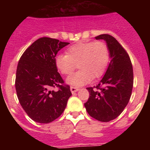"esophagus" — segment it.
Listing matches in <instances>:
<instances>
[{"instance_id":"34e87169","label":"esophagus","mask_w":150,"mask_h":150,"mask_svg":"<svg viewBox=\"0 0 150 150\" xmlns=\"http://www.w3.org/2000/svg\"><path fill=\"white\" fill-rule=\"evenodd\" d=\"M79 90V88H77V87H75V86H71V92H72L73 94L75 93V92H76V91Z\"/></svg>"}]
</instances>
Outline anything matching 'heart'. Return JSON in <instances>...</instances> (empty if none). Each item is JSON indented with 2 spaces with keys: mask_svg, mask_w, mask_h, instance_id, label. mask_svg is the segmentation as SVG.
<instances>
[{
  "mask_svg": "<svg viewBox=\"0 0 150 150\" xmlns=\"http://www.w3.org/2000/svg\"><path fill=\"white\" fill-rule=\"evenodd\" d=\"M110 51L103 41L81 42L70 46L66 55L55 57V66L63 75L71 74L77 65L79 71L68 76L67 83L79 87L87 84L92 78L97 79L104 74L108 66Z\"/></svg>",
  "mask_w": 150,
  "mask_h": 150,
  "instance_id": "b5f03b06",
  "label": "heart"
}]
</instances>
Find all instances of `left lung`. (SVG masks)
Returning a JSON list of instances; mask_svg holds the SVG:
<instances>
[{
    "mask_svg": "<svg viewBox=\"0 0 150 150\" xmlns=\"http://www.w3.org/2000/svg\"><path fill=\"white\" fill-rule=\"evenodd\" d=\"M95 39L107 42L111 61L99 84L86 88L89 98L84 105L92 118L109 122L120 116L129 101L134 83L133 67L126 50L113 37L100 34Z\"/></svg>",
    "mask_w": 150,
    "mask_h": 150,
    "instance_id": "8db88e82",
    "label": "left lung"
}]
</instances>
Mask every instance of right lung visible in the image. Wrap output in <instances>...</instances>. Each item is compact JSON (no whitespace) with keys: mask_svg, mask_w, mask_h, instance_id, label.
<instances>
[{"mask_svg":"<svg viewBox=\"0 0 150 150\" xmlns=\"http://www.w3.org/2000/svg\"><path fill=\"white\" fill-rule=\"evenodd\" d=\"M68 44L53 38H40L19 59L15 82L17 97L28 116L37 122L50 123L59 118L72 95L55 62L58 52Z\"/></svg>","mask_w":150,"mask_h":150,"instance_id":"1","label":"right lung"}]
</instances>
